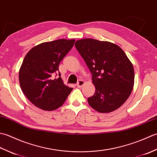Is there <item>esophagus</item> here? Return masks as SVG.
<instances>
[{
	"label": "esophagus",
	"instance_id": "obj_1",
	"mask_svg": "<svg viewBox=\"0 0 157 157\" xmlns=\"http://www.w3.org/2000/svg\"><path fill=\"white\" fill-rule=\"evenodd\" d=\"M84 84H85V83L83 80H79L78 82L77 83V86H78V88H82V86L84 85Z\"/></svg>",
	"mask_w": 157,
	"mask_h": 157
}]
</instances>
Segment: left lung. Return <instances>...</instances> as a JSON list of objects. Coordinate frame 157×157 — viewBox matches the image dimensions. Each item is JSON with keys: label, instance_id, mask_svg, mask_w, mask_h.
I'll return each instance as SVG.
<instances>
[{"label": "left lung", "instance_id": "8db88e82", "mask_svg": "<svg viewBox=\"0 0 157 157\" xmlns=\"http://www.w3.org/2000/svg\"><path fill=\"white\" fill-rule=\"evenodd\" d=\"M75 46L92 73L95 93L88 98L90 106L99 113L119 108L132 92L134 70L124 51L106 41L86 38Z\"/></svg>", "mask_w": 157, "mask_h": 157}]
</instances>
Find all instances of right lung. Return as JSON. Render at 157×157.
Here are the masks:
<instances>
[{
  "label": "right lung",
  "mask_w": 157,
  "mask_h": 157,
  "mask_svg": "<svg viewBox=\"0 0 157 157\" xmlns=\"http://www.w3.org/2000/svg\"><path fill=\"white\" fill-rule=\"evenodd\" d=\"M75 40L59 39L34 46L25 55L19 69L21 88L33 105L53 111L65 102L73 88L65 86L59 73V63L74 44ZM57 75V74H56Z\"/></svg>",
  "instance_id": "1"
}]
</instances>
